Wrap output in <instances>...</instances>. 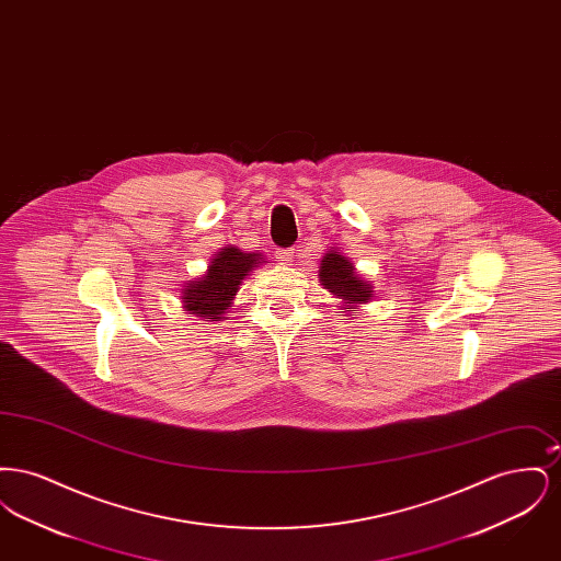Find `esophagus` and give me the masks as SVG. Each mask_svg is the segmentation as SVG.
<instances>
[{"label": "esophagus", "instance_id": "34e87169", "mask_svg": "<svg viewBox=\"0 0 561 561\" xmlns=\"http://www.w3.org/2000/svg\"><path fill=\"white\" fill-rule=\"evenodd\" d=\"M275 259L282 263V265H293L294 263V250L293 248H279L275 250Z\"/></svg>", "mask_w": 561, "mask_h": 561}]
</instances>
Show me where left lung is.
I'll return each instance as SVG.
<instances>
[{"mask_svg":"<svg viewBox=\"0 0 561 561\" xmlns=\"http://www.w3.org/2000/svg\"><path fill=\"white\" fill-rule=\"evenodd\" d=\"M320 284L332 294L334 298H341V313L355 311L362 305L370 302L374 298V286L366 282L353 261L345 256L339 248H330L320 261Z\"/></svg>","mask_w":561,"mask_h":561,"instance_id":"obj_1","label":"left lung"}]
</instances>
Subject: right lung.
<instances>
[{"mask_svg": "<svg viewBox=\"0 0 561 561\" xmlns=\"http://www.w3.org/2000/svg\"><path fill=\"white\" fill-rule=\"evenodd\" d=\"M263 263H267L263 252H243L238 245L220 248L208 268L183 286V309L199 320H222L233 307L243 279Z\"/></svg>", "mask_w": 561, "mask_h": 561, "instance_id": "1", "label": "right lung"}]
</instances>
